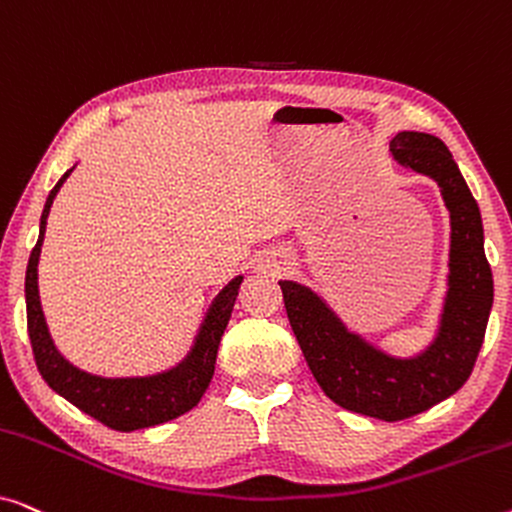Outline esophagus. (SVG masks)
<instances>
[{"mask_svg": "<svg viewBox=\"0 0 512 512\" xmlns=\"http://www.w3.org/2000/svg\"><path fill=\"white\" fill-rule=\"evenodd\" d=\"M286 265H289V261H286L284 256L279 254H272V256H265L261 261V270L265 272H272V275H277V272H282Z\"/></svg>", "mask_w": 512, "mask_h": 512, "instance_id": "esophagus-1", "label": "esophagus"}]
</instances>
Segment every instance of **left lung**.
Returning <instances> with one entry per match:
<instances>
[{"instance_id":"1","label":"left lung","mask_w":512,"mask_h":512,"mask_svg":"<svg viewBox=\"0 0 512 512\" xmlns=\"http://www.w3.org/2000/svg\"><path fill=\"white\" fill-rule=\"evenodd\" d=\"M398 165L440 188L450 212L447 291L436 338L415 356L382 352L352 333L310 286L284 279V307L314 380L340 408L398 422L433 408L464 387L485 340L494 279L485 256L478 202L438 137L403 130L389 142Z\"/></svg>"}]
</instances>
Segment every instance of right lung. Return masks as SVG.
<instances>
[{"label": "right lung", "instance_id": "obj_1", "mask_svg": "<svg viewBox=\"0 0 512 512\" xmlns=\"http://www.w3.org/2000/svg\"><path fill=\"white\" fill-rule=\"evenodd\" d=\"M72 170L62 174L53 191L48 193L39 221V240L34 244L25 272L27 333H30L34 361H37L41 377H44L55 394L67 398L81 412H86V415L109 426V429L130 433L165 424L193 410L207 391L209 382H212L221 335L226 331L230 314H233L237 291H240L244 277L237 275L235 279H230L219 291V296L212 300L200 324V331L195 335L191 352L174 368L146 377H102L76 368L74 363H69L58 352L51 333H48V324L39 300L37 272L48 212H51L55 195H58L60 186L65 184Z\"/></svg>", "mask_w": 512, "mask_h": 512}]
</instances>
